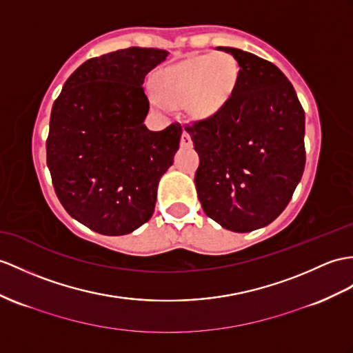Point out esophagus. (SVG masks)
Masks as SVG:
<instances>
[{
	"label": "esophagus",
	"mask_w": 353,
	"mask_h": 353,
	"mask_svg": "<svg viewBox=\"0 0 353 353\" xmlns=\"http://www.w3.org/2000/svg\"><path fill=\"white\" fill-rule=\"evenodd\" d=\"M181 147H185V148L192 147V137L185 130L183 132V136H181Z\"/></svg>",
	"instance_id": "esophagus-1"
}]
</instances>
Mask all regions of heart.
I'll list each match as a JSON object with an SVG mask.
<instances>
[{"instance_id": "b5f03b06", "label": "heart", "mask_w": 353, "mask_h": 353, "mask_svg": "<svg viewBox=\"0 0 353 353\" xmlns=\"http://www.w3.org/2000/svg\"><path fill=\"white\" fill-rule=\"evenodd\" d=\"M238 81L235 58L225 54L199 55L170 65L156 74L159 99L169 106H183L194 117H208L230 99Z\"/></svg>"}]
</instances>
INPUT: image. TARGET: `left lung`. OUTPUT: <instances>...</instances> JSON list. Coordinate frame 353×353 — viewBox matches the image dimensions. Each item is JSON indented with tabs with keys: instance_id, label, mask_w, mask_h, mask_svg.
Masks as SVG:
<instances>
[{
	"instance_id": "1",
	"label": "left lung",
	"mask_w": 353,
	"mask_h": 353,
	"mask_svg": "<svg viewBox=\"0 0 353 353\" xmlns=\"http://www.w3.org/2000/svg\"><path fill=\"white\" fill-rule=\"evenodd\" d=\"M238 81L216 114L185 125L199 168L194 184L206 216L252 232L276 220L305 166L304 109L279 67L235 48Z\"/></svg>"
}]
</instances>
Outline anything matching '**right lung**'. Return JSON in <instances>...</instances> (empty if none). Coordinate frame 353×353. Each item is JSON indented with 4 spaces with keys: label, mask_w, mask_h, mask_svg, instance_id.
Returning <instances> with one entry per match:
<instances>
[{
    "label": "right lung",
    "mask_w": 353,
    "mask_h": 353,
    "mask_svg": "<svg viewBox=\"0 0 353 353\" xmlns=\"http://www.w3.org/2000/svg\"><path fill=\"white\" fill-rule=\"evenodd\" d=\"M168 50L127 48L91 58L65 81L50 112L46 161L59 202L101 235L130 234L147 223L161 175L172 166L183 128L143 124V81Z\"/></svg>",
    "instance_id": "1"
}]
</instances>
